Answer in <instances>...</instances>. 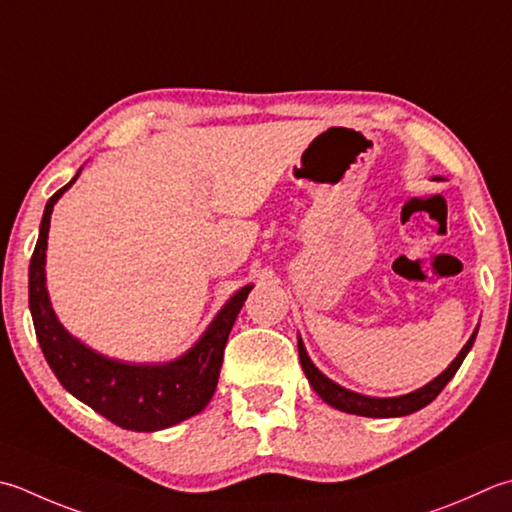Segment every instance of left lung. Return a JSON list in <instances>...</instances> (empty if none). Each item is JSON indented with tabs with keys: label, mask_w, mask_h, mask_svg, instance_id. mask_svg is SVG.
<instances>
[{
	"label": "left lung",
	"mask_w": 512,
	"mask_h": 512,
	"mask_svg": "<svg viewBox=\"0 0 512 512\" xmlns=\"http://www.w3.org/2000/svg\"><path fill=\"white\" fill-rule=\"evenodd\" d=\"M477 330H479V326L473 330V335H470V339L464 344V348L459 350V355L448 364V368L444 370L442 375H437L433 382H428L426 386L413 390V393L399 395V397H368V395H362V393H355V390H348L344 386H339L337 382H333V379L326 377L322 370H319L313 364V359L308 357L306 346H304L302 337H299V335H297V348H299V362H302L308 384L313 386L315 393L322 397L328 406H333L337 410H344V413H350V415L386 419V417H404V415H410V413H417V410H422L424 406L433 402V399L439 393H442L444 386L450 382V379L455 377L459 366H462V362L468 355V350L473 348V344H475Z\"/></svg>",
	"instance_id": "1"
}]
</instances>
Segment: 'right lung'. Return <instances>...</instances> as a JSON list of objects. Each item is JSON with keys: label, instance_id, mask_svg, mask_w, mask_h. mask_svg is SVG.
<instances>
[{"label": "right lung", "instance_id": "1", "mask_svg": "<svg viewBox=\"0 0 512 512\" xmlns=\"http://www.w3.org/2000/svg\"><path fill=\"white\" fill-rule=\"evenodd\" d=\"M82 168L70 182L48 199L35 253L28 268V306L33 315L37 342L46 362L70 395L104 415L108 422L135 433H155L193 417L215 395L219 370L230 328L242 310L253 284H246L219 308L202 337L184 355L170 362L135 364L97 353L79 342L59 322L46 288V248L50 215L66 190L77 182Z\"/></svg>", "mask_w": 512, "mask_h": 512}]
</instances>
